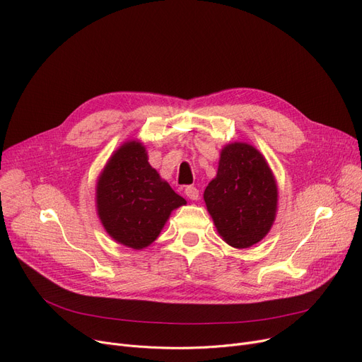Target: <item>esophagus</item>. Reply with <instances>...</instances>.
<instances>
[{"instance_id":"1","label":"esophagus","mask_w":362,"mask_h":362,"mask_svg":"<svg viewBox=\"0 0 362 362\" xmlns=\"http://www.w3.org/2000/svg\"><path fill=\"white\" fill-rule=\"evenodd\" d=\"M185 194H186V197L191 199V201H197V199H199V191L198 189L195 187V186H187L186 189H185Z\"/></svg>"}]
</instances>
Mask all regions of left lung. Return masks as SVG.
I'll use <instances>...</instances> for the list:
<instances>
[{"instance_id":"obj_1","label":"left lung","mask_w":362,"mask_h":362,"mask_svg":"<svg viewBox=\"0 0 362 362\" xmlns=\"http://www.w3.org/2000/svg\"><path fill=\"white\" fill-rule=\"evenodd\" d=\"M279 191L261 152L246 142L224 145L204 201L221 239L238 250L262 240L276 220Z\"/></svg>"}]
</instances>
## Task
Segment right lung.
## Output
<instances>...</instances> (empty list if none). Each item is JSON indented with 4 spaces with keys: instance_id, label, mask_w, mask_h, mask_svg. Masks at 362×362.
<instances>
[{
    "instance_id": "obj_1",
    "label": "right lung",
    "mask_w": 362,
    "mask_h": 362,
    "mask_svg": "<svg viewBox=\"0 0 362 362\" xmlns=\"http://www.w3.org/2000/svg\"><path fill=\"white\" fill-rule=\"evenodd\" d=\"M95 204L114 240L144 250L160 236L171 211L186 201L151 167L144 144L132 139L114 151L104 165L95 187Z\"/></svg>"
}]
</instances>
